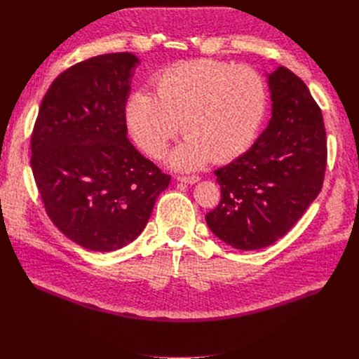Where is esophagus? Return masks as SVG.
<instances>
[{
	"instance_id": "34e87169",
	"label": "esophagus",
	"mask_w": 359,
	"mask_h": 359,
	"mask_svg": "<svg viewBox=\"0 0 359 359\" xmlns=\"http://www.w3.org/2000/svg\"><path fill=\"white\" fill-rule=\"evenodd\" d=\"M177 180L180 182H184V184H196V182H199V177H178Z\"/></svg>"
}]
</instances>
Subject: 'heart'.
I'll return each mask as SVG.
<instances>
[{
	"mask_svg": "<svg viewBox=\"0 0 359 359\" xmlns=\"http://www.w3.org/2000/svg\"><path fill=\"white\" fill-rule=\"evenodd\" d=\"M156 97L135 91L124 106L126 124L137 147L161 157L182 127L187 139L168 165L194 170L231 161L253 144L266 107L265 82L256 70L215 60H196L160 73Z\"/></svg>",
	"mask_w": 359,
	"mask_h": 359,
	"instance_id": "obj_1",
	"label": "heart"
}]
</instances>
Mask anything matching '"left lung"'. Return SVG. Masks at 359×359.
<instances>
[{
    "mask_svg": "<svg viewBox=\"0 0 359 359\" xmlns=\"http://www.w3.org/2000/svg\"><path fill=\"white\" fill-rule=\"evenodd\" d=\"M271 119L247 153L214 170L222 201L205 215L233 248H264L285 236L318 198L327 168V133L307 85L280 66L266 73Z\"/></svg>",
    "mask_w": 359,
    "mask_h": 359,
    "instance_id": "8db88e82",
    "label": "left lung"
}]
</instances>
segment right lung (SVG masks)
I'll use <instances>...</instances> for the list:
<instances>
[{
  "instance_id": "add662e5",
  "label": "right lung",
  "mask_w": 359,
  "mask_h": 359,
  "mask_svg": "<svg viewBox=\"0 0 359 359\" xmlns=\"http://www.w3.org/2000/svg\"><path fill=\"white\" fill-rule=\"evenodd\" d=\"M139 64L130 52L74 64L49 86L32 130L31 169L49 219L93 252L135 241L170 182L127 137Z\"/></svg>"
}]
</instances>
